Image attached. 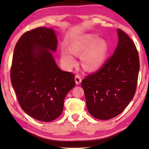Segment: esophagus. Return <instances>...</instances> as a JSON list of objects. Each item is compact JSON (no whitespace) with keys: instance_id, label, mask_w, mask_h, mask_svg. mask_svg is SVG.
Segmentation results:
<instances>
[{"instance_id":"34e87169","label":"esophagus","mask_w":149,"mask_h":149,"mask_svg":"<svg viewBox=\"0 0 149 149\" xmlns=\"http://www.w3.org/2000/svg\"><path fill=\"white\" fill-rule=\"evenodd\" d=\"M81 81H82V78H81V76H79V74H77L75 76V82H76L77 85L80 84L81 83Z\"/></svg>"}]
</instances>
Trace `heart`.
I'll use <instances>...</instances> for the list:
<instances>
[{"instance_id": "b5f03b06", "label": "heart", "mask_w": 149, "mask_h": 149, "mask_svg": "<svg viewBox=\"0 0 149 149\" xmlns=\"http://www.w3.org/2000/svg\"><path fill=\"white\" fill-rule=\"evenodd\" d=\"M69 51L62 50L61 52L62 62L68 67L76 64L74 55L81 56L83 66L87 70H95L102 66L107 58L108 45L105 40L99 38L93 34L81 36L71 42Z\"/></svg>"}]
</instances>
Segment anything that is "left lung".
Here are the masks:
<instances>
[{
  "label": "left lung",
  "instance_id": "obj_1",
  "mask_svg": "<svg viewBox=\"0 0 149 149\" xmlns=\"http://www.w3.org/2000/svg\"><path fill=\"white\" fill-rule=\"evenodd\" d=\"M119 42L102 67L81 82L87 108L93 117L109 120L119 115L135 95L140 61L130 36L117 30Z\"/></svg>",
  "mask_w": 149,
  "mask_h": 149
}]
</instances>
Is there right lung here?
<instances>
[{
	"label": "right lung",
	"mask_w": 149,
	"mask_h": 149,
	"mask_svg": "<svg viewBox=\"0 0 149 149\" xmlns=\"http://www.w3.org/2000/svg\"><path fill=\"white\" fill-rule=\"evenodd\" d=\"M58 40L54 30L36 28L24 33L15 47L11 81L26 113L40 121L62 114L64 98L75 85L74 75L60 70L52 52Z\"/></svg>",
	"instance_id": "obj_1"
}]
</instances>
